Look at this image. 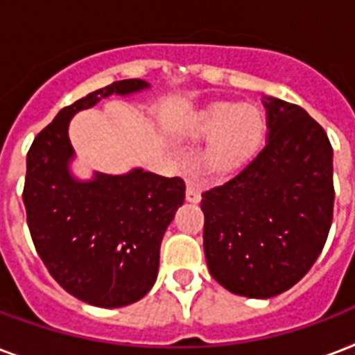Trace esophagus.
<instances>
[{
  "label": "esophagus",
  "instance_id": "esophagus-1",
  "mask_svg": "<svg viewBox=\"0 0 355 355\" xmlns=\"http://www.w3.org/2000/svg\"><path fill=\"white\" fill-rule=\"evenodd\" d=\"M186 200H188V202H193V205L200 202V191L193 182H188V188H186Z\"/></svg>",
  "mask_w": 355,
  "mask_h": 355
}]
</instances>
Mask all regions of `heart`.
Returning <instances> with one entry per match:
<instances>
[{"label":"heart","mask_w":355,"mask_h":355,"mask_svg":"<svg viewBox=\"0 0 355 355\" xmlns=\"http://www.w3.org/2000/svg\"><path fill=\"white\" fill-rule=\"evenodd\" d=\"M263 112L254 105L217 103L200 110L191 123V134L210 139L206 145L202 164L208 175L225 178L239 171L263 141Z\"/></svg>","instance_id":"heart-1"}]
</instances>
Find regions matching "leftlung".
Returning a JSON list of instances; mask_svg holds the SVG:
<instances>
[{"label":"left lung","mask_w":355,"mask_h":355,"mask_svg":"<svg viewBox=\"0 0 355 355\" xmlns=\"http://www.w3.org/2000/svg\"><path fill=\"white\" fill-rule=\"evenodd\" d=\"M267 141L230 180L206 189L205 256L234 295L291 289L322 252L334 217V150L304 108L265 97Z\"/></svg>","instance_id":"left-lung-1"}]
</instances>
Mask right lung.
Listing matches in <instances>:
<instances>
[{"label":"right lung","instance_id":"right-lung-1","mask_svg":"<svg viewBox=\"0 0 355 355\" xmlns=\"http://www.w3.org/2000/svg\"><path fill=\"white\" fill-rule=\"evenodd\" d=\"M141 79L118 80L62 108L27 153L24 205L27 225L49 275L83 302L121 308L138 302L158 276L162 237L184 202L182 178L141 167L125 175L71 173L75 150L69 121L110 96L149 88Z\"/></svg>","mask_w":355,"mask_h":355}]
</instances>
